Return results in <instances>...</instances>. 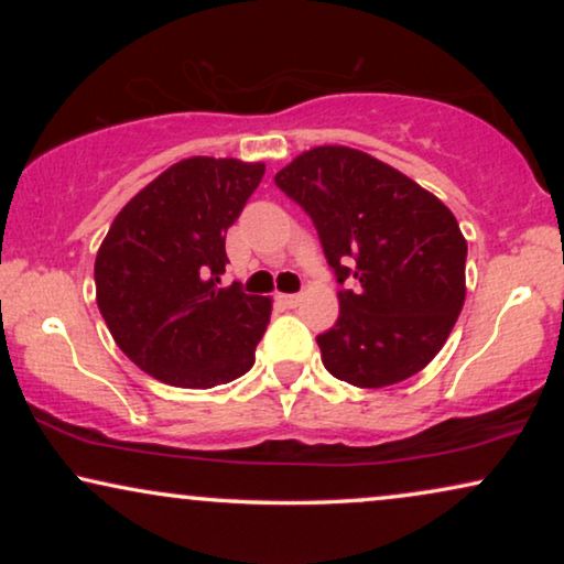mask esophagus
I'll use <instances>...</instances> for the list:
<instances>
[{
  "instance_id": "1",
  "label": "esophagus",
  "mask_w": 564,
  "mask_h": 564,
  "mask_svg": "<svg viewBox=\"0 0 564 564\" xmlns=\"http://www.w3.org/2000/svg\"><path fill=\"white\" fill-rule=\"evenodd\" d=\"M276 300H280L284 307H297L300 305V295H276Z\"/></svg>"
}]
</instances>
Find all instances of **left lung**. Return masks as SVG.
<instances>
[{
    "instance_id": "1",
    "label": "left lung",
    "mask_w": 564,
    "mask_h": 564,
    "mask_svg": "<svg viewBox=\"0 0 564 564\" xmlns=\"http://www.w3.org/2000/svg\"><path fill=\"white\" fill-rule=\"evenodd\" d=\"M274 184L311 215L336 282L351 284L336 326L315 338L323 367L357 388L421 372L465 305L467 241L449 207L346 145L300 153Z\"/></svg>"
}]
</instances>
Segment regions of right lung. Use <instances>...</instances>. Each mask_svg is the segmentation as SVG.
<instances>
[{
	"instance_id": "right-lung-1",
	"label": "right lung",
	"mask_w": 564,
	"mask_h": 564,
	"mask_svg": "<svg viewBox=\"0 0 564 564\" xmlns=\"http://www.w3.org/2000/svg\"><path fill=\"white\" fill-rule=\"evenodd\" d=\"M264 164L195 156L169 166L118 213L95 261L99 313L143 372L174 388H215L253 367L269 297L218 288L226 230Z\"/></svg>"
}]
</instances>
